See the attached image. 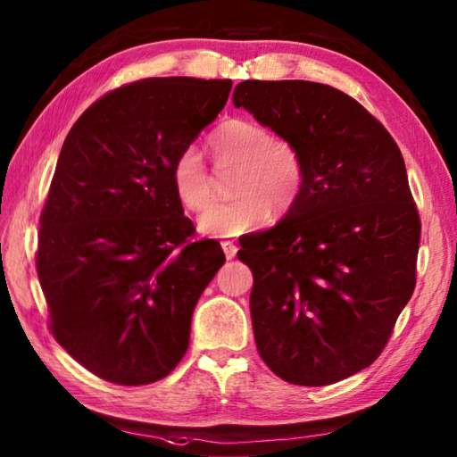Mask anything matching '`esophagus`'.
I'll return each mask as SVG.
<instances>
[{
	"mask_svg": "<svg viewBox=\"0 0 457 457\" xmlns=\"http://www.w3.org/2000/svg\"><path fill=\"white\" fill-rule=\"evenodd\" d=\"M221 249H223V253H226L228 259H234L237 255V247H236L234 241H221Z\"/></svg>",
	"mask_w": 457,
	"mask_h": 457,
	"instance_id": "esophagus-1",
	"label": "esophagus"
}]
</instances>
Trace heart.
<instances>
[{
	"mask_svg": "<svg viewBox=\"0 0 457 457\" xmlns=\"http://www.w3.org/2000/svg\"><path fill=\"white\" fill-rule=\"evenodd\" d=\"M208 151L218 167L236 164L231 202L216 200V184L206 162L194 149H184L172 161L170 184L184 208L200 213L202 234L228 237L255 229L270 212L285 216L293 210L306 187L304 154L293 141L273 137L263 125L249 120H228L208 137Z\"/></svg>",
	"mask_w": 457,
	"mask_h": 457,
	"instance_id": "b5f03b06",
	"label": "heart"
}]
</instances>
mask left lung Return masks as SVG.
Listing matches in <instances>:
<instances>
[{
    "instance_id": "left-lung-1",
    "label": "left lung",
    "mask_w": 457,
    "mask_h": 457,
    "mask_svg": "<svg viewBox=\"0 0 457 457\" xmlns=\"http://www.w3.org/2000/svg\"><path fill=\"white\" fill-rule=\"evenodd\" d=\"M236 108L306 161V187L273 229L239 239L253 273L261 359L287 383L324 386L371 365L416 285L420 216L399 145L328 84L245 80Z\"/></svg>"
}]
</instances>
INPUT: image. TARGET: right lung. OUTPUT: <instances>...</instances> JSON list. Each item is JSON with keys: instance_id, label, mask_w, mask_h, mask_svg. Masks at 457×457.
Here are the masks:
<instances>
[{"instance_id": "add662e5", "label": "right lung", "mask_w": 457, "mask_h": 457, "mask_svg": "<svg viewBox=\"0 0 457 457\" xmlns=\"http://www.w3.org/2000/svg\"><path fill=\"white\" fill-rule=\"evenodd\" d=\"M229 90L143 79L102 96L66 135L35 263L54 339L104 381L149 385L187 353L194 306L226 257L216 239H194L170 167Z\"/></svg>"}]
</instances>
